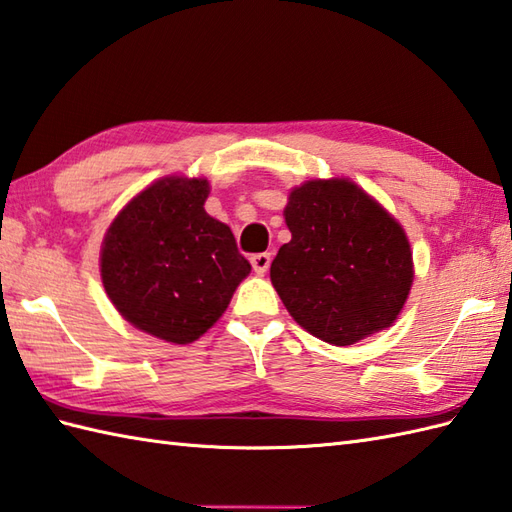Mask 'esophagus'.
Masks as SVG:
<instances>
[{
    "label": "esophagus",
    "mask_w": 512,
    "mask_h": 512,
    "mask_svg": "<svg viewBox=\"0 0 512 512\" xmlns=\"http://www.w3.org/2000/svg\"><path fill=\"white\" fill-rule=\"evenodd\" d=\"M269 265H271V254L260 252V254L252 256V267H254V271H256L258 276H263L265 271L269 269Z\"/></svg>",
    "instance_id": "obj_1"
}]
</instances>
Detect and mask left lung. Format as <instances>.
Returning <instances> with one entry per match:
<instances>
[{"mask_svg": "<svg viewBox=\"0 0 512 512\" xmlns=\"http://www.w3.org/2000/svg\"><path fill=\"white\" fill-rule=\"evenodd\" d=\"M291 241L271 263V285L302 328L350 346L392 326L410 295V241L392 214L348 179L293 188Z\"/></svg>", "mask_w": 512, "mask_h": 512, "instance_id": "8db88e82", "label": "left lung"}]
</instances>
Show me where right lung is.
<instances>
[{"label":"right lung","mask_w":512,"mask_h":512,"mask_svg":"<svg viewBox=\"0 0 512 512\" xmlns=\"http://www.w3.org/2000/svg\"><path fill=\"white\" fill-rule=\"evenodd\" d=\"M208 179L164 177L109 225L100 276L124 320L190 344L219 320L252 265L225 223L203 210Z\"/></svg>","instance_id":"1"}]
</instances>
